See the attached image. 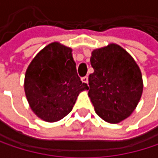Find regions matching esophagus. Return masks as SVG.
Returning <instances> with one entry per match:
<instances>
[{
	"label": "esophagus",
	"mask_w": 158,
	"mask_h": 158,
	"mask_svg": "<svg viewBox=\"0 0 158 158\" xmlns=\"http://www.w3.org/2000/svg\"><path fill=\"white\" fill-rule=\"evenodd\" d=\"M81 80H82V82H83V83L88 84V81H89V80H88V77H87V76H86V77H83V78L81 79Z\"/></svg>",
	"instance_id": "esophagus-1"
}]
</instances>
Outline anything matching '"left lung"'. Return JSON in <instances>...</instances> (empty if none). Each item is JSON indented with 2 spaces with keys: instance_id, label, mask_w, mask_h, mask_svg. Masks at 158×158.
Returning a JSON list of instances; mask_svg holds the SVG:
<instances>
[{
  "instance_id": "obj_1",
  "label": "left lung",
  "mask_w": 158,
  "mask_h": 158,
  "mask_svg": "<svg viewBox=\"0 0 158 158\" xmlns=\"http://www.w3.org/2000/svg\"><path fill=\"white\" fill-rule=\"evenodd\" d=\"M89 97L96 113L105 122L118 123L136 108L143 93L141 70L131 55L110 44L92 51Z\"/></svg>"
}]
</instances>
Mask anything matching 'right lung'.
<instances>
[{"label":"right lung","mask_w":158,"mask_h":158,"mask_svg":"<svg viewBox=\"0 0 158 158\" xmlns=\"http://www.w3.org/2000/svg\"><path fill=\"white\" fill-rule=\"evenodd\" d=\"M89 89L77 73L72 49L54 42L43 48L28 66L24 91L32 110L53 123L68 115L79 92Z\"/></svg>","instance_id":"1"}]
</instances>
